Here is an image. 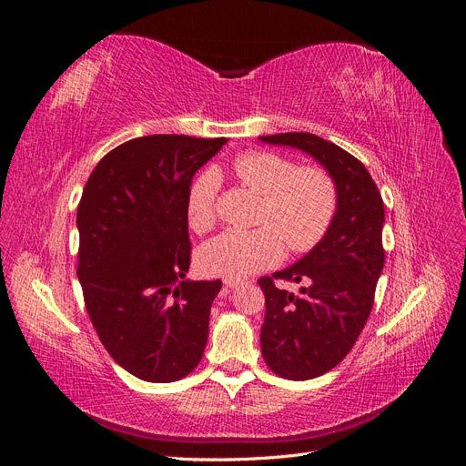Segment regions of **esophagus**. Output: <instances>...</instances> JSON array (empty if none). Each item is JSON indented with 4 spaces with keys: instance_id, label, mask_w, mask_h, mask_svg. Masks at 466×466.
I'll list each match as a JSON object with an SVG mask.
<instances>
[{
    "instance_id": "34e87169",
    "label": "esophagus",
    "mask_w": 466,
    "mask_h": 466,
    "mask_svg": "<svg viewBox=\"0 0 466 466\" xmlns=\"http://www.w3.org/2000/svg\"><path fill=\"white\" fill-rule=\"evenodd\" d=\"M223 284H225V288H237V286H241L243 281L241 279H225Z\"/></svg>"
}]
</instances>
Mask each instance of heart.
Segmentation results:
<instances>
[{
  "mask_svg": "<svg viewBox=\"0 0 466 466\" xmlns=\"http://www.w3.org/2000/svg\"><path fill=\"white\" fill-rule=\"evenodd\" d=\"M235 173L247 187L262 194L252 231H225L208 241L198 252V266L208 276L241 279L284 258L289 250L313 248L327 233L336 211V187L319 167H295L270 151L245 153L235 161ZM219 175L204 171L192 182L187 214L196 233H206L216 223V196Z\"/></svg>",
  "mask_w": 466,
  "mask_h": 466,
  "instance_id": "b5f03b06",
  "label": "heart"
}]
</instances>
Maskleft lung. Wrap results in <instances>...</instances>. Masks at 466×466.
Returning a JSON list of instances; mask_svg holds the SVG:
<instances>
[{
	"label": "left lung",
	"instance_id": "obj_1",
	"mask_svg": "<svg viewBox=\"0 0 466 466\" xmlns=\"http://www.w3.org/2000/svg\"><path fill=\"white\" fill-rule=\"evenodd\" d=\"M313 157L336 187V211L320 241L274 278L305 286L289 293L260 278L266 317L260 348L268 368L291 380L324 375L354 348L371 313L383 272L385 206L368 168L354 155L315 134L260 136Z\"/></svg>",
	"mask_w": 466,
	"mask_h": 466
}]
</instances>
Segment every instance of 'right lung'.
I'll list each match as a JSON object with an SVG mask.
<instances>
[{
	"label": "right lung",
	"mask_w": 466,
	"mask_h": 466,
	"mask_svg": "<svg viewBox=\"0 0 466 466\" xmlns=\"http://www.w3.org/2000/svg\"><path fill=\"white\" fill-rule=\"evenodd\" d=\"M228 139L144 136L106 153L77 208V278L93 327L120 368L149 383L204 356L221 279H188L187 198Z\"/></svg>",
	"instance_id": "right-lung-1"
}]
</instances>
